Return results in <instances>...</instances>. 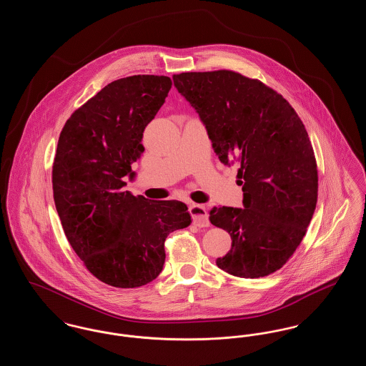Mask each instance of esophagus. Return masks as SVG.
Here are the masks:
<instances>
[{
  "label": "esophagus",
  "mask_w": 366,
  "mask_h": 366,
  "mask_svg": "<svg viewBox=\"0 0 366 366\" xmlns=\"http://www.w3.org/2000/svg\"><path fill=\"white\" fill-rule=\"evenodd\" d=\"M192 219H193V225L199 227H206L209 225V214L206 209L200 204H191L189 207Z\"/></svg>",
  "instance_id": "34e87169"
}]
</instances>
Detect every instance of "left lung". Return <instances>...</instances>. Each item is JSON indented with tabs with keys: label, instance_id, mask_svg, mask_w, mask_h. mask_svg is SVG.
<instances>
[{
	"label": "left lung",
	"instance_id": "1",
	"mask_svg": "<svg viewBox=\"0 0 366 366\" xmlns=\"http://www.w3.org/2000/svg\"><path fill=\"white\" fill-rule=\"evenodd\" d=\"M173 81L219 160L239 164L244 209H209L211 224L232 237L218 267L243 279L279 270L306 234L317 204V164L305 124L277 92L233 71L182 72Z\"/></svg>",
	"mask_w": 366,
	"mask_h": 366
}]
</instances>
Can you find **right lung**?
<instances>
[{"label": "right lung", "mask_w": 366, "mask_h": 366, "mask_svg": "<svg viewBox=\"0 0 366 366\" xmlns=\"http://www.w3.org/2000/svg\"><path fill=\"white\" fill-rule=\"evenodd\" d=\"M169 76L114 81L66 122L53 163V199L64 233L87 270L117 288L145 285L160 274L167 236L189 227L178 200L123 192L144 147L142 133L172 89Z\"/></svg>", "instance_id": "add662e5"}]
</instances>
